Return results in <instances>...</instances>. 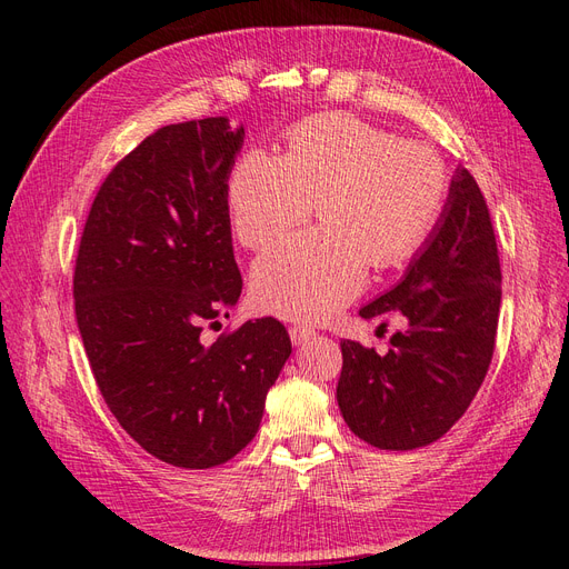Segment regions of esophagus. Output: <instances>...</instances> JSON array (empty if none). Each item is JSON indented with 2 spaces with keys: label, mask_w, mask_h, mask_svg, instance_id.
I'll use <instances>...</instances> for the list:
<instances>
[{
  "label": "esophagus",
  "mask_w": 569,
  "mask_h": 569,
  "mask_svg": "<svg viewBox=\"0 0 569 569\" xmlns=\"http://www.w3.org/2000/svg\"><path fill=\"white\" fill-rule=\"evenodd\" d=\"M316 335V330L311 325H295V327H289V337H291V343H295V347H301L303 341H308Z\"/></svg>",
  "instance_id": "34e87169"
}]
</instances>
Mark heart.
<instances>
[{
    "label": "heart",
    "mask_w": 569,
    "mask_h": 569,
    "mask_svg": "<svg viewBox=\"0 0 569 569\" xmlns=\"http://www.w3.org/2000/svg\"><path fill=\"white\" fill-rule=\"evenodd\" d=\"M446 192L449 176L432 147L343 113L306 118L284 157L247 151L228 187L239 242H278L311 218L316 201L325 220L258 258L256 303L284 318L332 316L366 287L370 263L391 268L422 247Z\"/></svg>",
    "instance_id": "obj_1"
}]
</instances>
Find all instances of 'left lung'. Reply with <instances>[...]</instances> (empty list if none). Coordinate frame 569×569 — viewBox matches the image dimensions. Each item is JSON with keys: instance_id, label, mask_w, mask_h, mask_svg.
<instances>
[{"instance_id": "8db88e82", "label": "left lung", "mask_w": 569, "mask_h": 569, "mask_svg": "<svg viewBox=\"0 0 569 569\" xmlns=\"http://www.w3.org/2000/svg\"><path fill=\"white\" fill-rule=\"evenodd\" d=\"M501 308V261L485 194L458 168L441 218L403 280L360 318L403 316L380 356L341 341L337 403L351 432L377 449L412 451L443 437L485 382ZM382 322L380 327H385Z\"/></svg>"}]
</instances>
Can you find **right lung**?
<instances>
[{
  "instance_id": "add662e5",
  "label": "right lung",
  "mask_w": 569,
  "mask_h": 569,
  "mask_svg": "<svg viewBox=\"0 0 569 569\" xmlns=\"http://www.w3.org/2000/svg\"><path fill=\"white\" fill-rule=\"evenodd\" d=\"M242 142L226 116L149 134L99 187L76 258V320L101 396L147 453L187 470L256 437L291 353L274 318L201 339L242 295L228 209Z\"/></svg>"
}]
</instances>
